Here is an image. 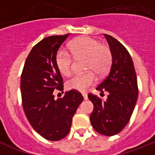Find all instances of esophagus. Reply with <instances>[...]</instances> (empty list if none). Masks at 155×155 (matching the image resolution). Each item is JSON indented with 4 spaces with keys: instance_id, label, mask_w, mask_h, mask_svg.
Returning a JSON list of instances; mask_svg holds the SVG:
<instances>
[{
    "instance_id": "1",
    "label": "esophagus",
    "mask_w": 155,
    "mask_h": 155,
    "mask_svg": "<svg viewBox=\"0 0 155 155\" xmlns=\"http://www.w3.org/2000/svg\"><path fill=\"white\" fill-rule=\"evenodd\" d=\"M83 97H84V100H87V94H85V93H84V94H83Z\"/></svg>"
}]
</instances>
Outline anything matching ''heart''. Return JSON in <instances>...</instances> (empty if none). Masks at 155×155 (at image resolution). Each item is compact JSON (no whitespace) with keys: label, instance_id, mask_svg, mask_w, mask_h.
Segmentation results:
<instances>
[{"label":"heart","instance_id":"obj_1","mask_svg":"<svg viewBox=\"0 0 155 155\" xmlns=\"http://www.w3.org/2000/svg\"><path fill=\"white\" fill-rule=\"evenodd\" d=\"M70 50L76 58L87 57L86 68L92 70L98 74H102L109 70L112 63V53L106 45L100 44L97 39L89 36H81L72 41ZM73 58L68 52L59 50L56 56V64L62 74H71L73 68ZM96 82L93 71L78 74L72 76L67 82L69 89L84 92Z\"/></svg>","mask_w":155,"mask_h":155}]
</instances>
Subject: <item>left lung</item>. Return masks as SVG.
<instances>
[{
  "instance_id": "8db88e82",
  "label": "left lung",
  "mask_w": 155,
  "mask_h": 155,
  "mask_svg": "<svg viewBox=\"0 0 155 155\" xmlns=\"http://www.w3.org/2000/svg\"><path fill=\"white\" fill-rule=\"evenodd\" d=\"M112 53L109 74L97 86L102 93L107 91L103 101L90 93L87 97L94 105L90 116L93 128L105 136L119 134L130 121L138 96L137 80L132 58L125 46L111 35L104 34Z\"/></svg>"
}]
</instances>
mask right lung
<instances>
[{
    "mask_svg": "<svg viewBox=\"0 0 155 155\" xmlns=\"http://www.w3.org/2000/svg\"><path fill=\"white\" fill-rule=\"evenodd\" d=\"M70 34L52 35L30 51L21 77L22 106L29 124L42 137L57 141L70 132L72 118L83 101L79 91L71 90L55 100L53 91H63V78L56 56Z\"/></svg>",
    "mask_w": 155,
    "mask_h": 155,
    "instance_id": "1",
    "label": "right lung"
}]
</instances>
